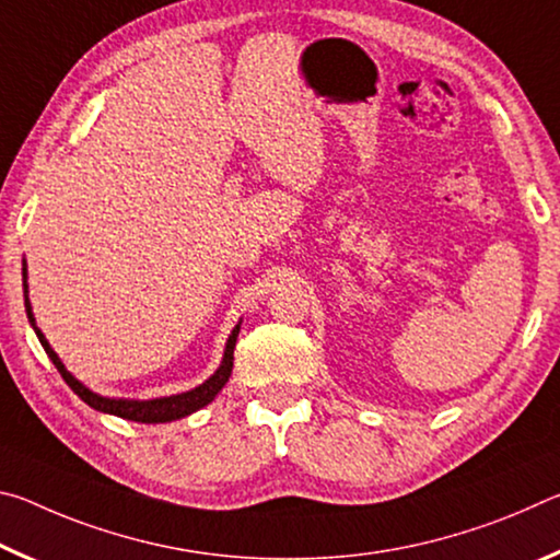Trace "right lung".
I'll return each mask as SVG.
<instances>
[{"instance_id": "obj_1", "label": "right lung", "mask_w": 560, "mask_h": 560, "mask_svg": "<svg viewBox=\"0 0 560 560\" xmlns=\"http://www.w3.org/2000/svg\"><path fill=\"white\" fill-rule=\"evenodd\" d=\"M30 273H26V259L22 261V281H24V306H26V318H30V324L34 328L36 338H39V343L44 346L46 355L51 358V363L56 365V371L61 373V377L66 381V385L71 387V390L81 397L83 402L93 410L98 412H106V415H116L122 417V420H132V422H145V424H158V422H173V420H183V417L192 415L197 410H202L205 405H210L217 395H220L222 387L226 385L232 375V365H234V346H236V336H240V328H242V320L232 328L230 338H226V346H224V355H222V363L217 371L207 377L202 385L192 387V390L187 393H177V395H167V397H153V400H130V397H106V395H98L93 393L91 387L83 385L79 377H73L69 371H66V365L61 363V358L56 355V350L49 346V340L36 326V318H34V311H32V301H30Z\"/></svg>"}]
</instances>
